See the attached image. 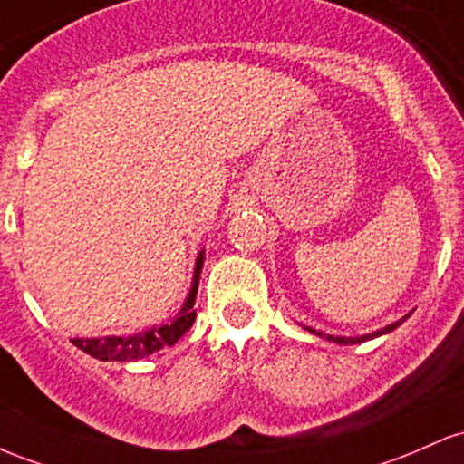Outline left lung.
Masks as SVG:
<instances>
[{
    "label": "left lung",
    "mask_w": 464,
    "mask_h": 464,
    "mask_svg": "<svg viewBox=\"0 0 464 464\" xmlns=\"http://www.w3.org/2000/svg\"><path fill=\"white\" fill-rule=\"evenodd\" d=\"M410 314H412V311H410ZM410 314H408V315H403V317H401V320H397V322H392V324L383 326V329H379V331H372V333H366V335H357V337L326 335V333H322V331H315V329H311V326H304V329H306V331H309V333H314V335H320V337H324V340H329V342H333V344H342V346H353V344H362V342L374 340V337H379V335H386V333H390V331H394V329H397V326H401V324H403V322H405V320H408V317H410Z\"/></svg>",
    "instance_id": "left-lung-1"
}]
</instances>
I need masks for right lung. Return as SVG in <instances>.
Wrapping results in <instances>:
<instances>
[{
  "label": "right lung",
  "instance_id": "obj_1",
  "mask_svg": "<svg viewBox=\"0 0 464 464\" xmlns=\"http://www.w3.org/2000/svg\"><path fill=\"white\" fill-rule=\"evenodd\" d=\"M204 260L206 252L201 249L195 260V272H192V285L188 295H186L184 304L177 311V315L170 317L169 322L150 326V329L142 333H133V335L76 337V340H72V344L81 348L87 355L101 359V362H135V359L153 355L160 348L173 346L175 342L190 329L192 322H195L197 317V311L192 309V306H195L197 291H199V278L201 269H204Z\"/></svg>",
  "mask_w": 464,
  "mask_h": 464
}]
</instances>
